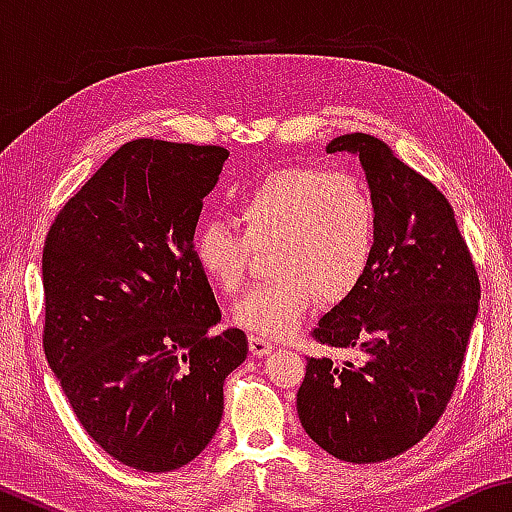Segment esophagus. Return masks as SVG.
<instances>
[{"label": "esophagus", "instance_id": "obj_1", "mask_svg": "<svg viewBox=\"0 0 512 512\" xmlns=\"http://www.w3.org/2000/svg\"><path fill=\"white\" fill-rule=\"evenodd\" d=\"M275 350V343L262 339V336H250V352L255 354V357H266V354H271Z\"/></svg>", "mask_w": 512, "mask_h": 512}]
</instances>
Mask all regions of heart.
I'll use <instances>...</instances> for the list:
<instances>
[{
  "instance_id": "heart-1",
  "label": "heart",
  "mask_w": 512,
  "mask_h": 512,
  "mask_svg": "<svg viewBox=\"0 0 512 512\" xmlns=\"http://www.w3.org/2000/svg\"><path fill=\"white\" fill-rule=\"evenodd\" d=\"M235 223L196 225L192 255L216 287L235 293L246 280L253 246L273 241L275 273L232 309V320L255 336L284 339L314 305L343 300L359 287L375 257L377 205L354 171L280 167L241 187L232 198Z\"/></svg>"
}]
</instances>
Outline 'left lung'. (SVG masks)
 <instances>
[{
	"instance_id": "obj_1",
	"label": "left lung",
	"mask_w": 512,
	"mask_h": 512,
	"mask_svg": "<svg viewBox=\"0 0 512 512\" xmlns=\"http://www.w3.org/2000/svg\"><path fill=\"white\" fill-rule=\"evenodd\" d=\"M329 153H357L377 205L366 277L311 336L357 359L307 357L298 415L341 461L379 463L436 427L452 400L479 311L481 284L443 192L377 137L341 135Z\"/></svg>"
}]
</instances>
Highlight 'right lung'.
<instances>
[{
  "instance_id": "obj_1",
  "label": "right lung",
  "mask_w": 512,
  "mask_h": 512,
  "mask_svg": "<svg viewBox=\"0 0 512 512\" xmlns=\"http://www.w3.org/2000/svg\"><path fill=\"white\" fill-rule=\"evenodd\" d=\"M228 151L133 140L63 205L42 250L49 368L88 436L140 472L203 452L223 415V381L248 357L241 329L212 334L221 309L192 237Z\"/></svg>"
}]
</instances>
